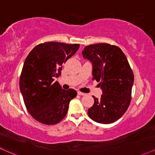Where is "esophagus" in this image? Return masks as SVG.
<instances>
[{"instance_id": "esophagus-1", "label": "esophagus", "mask_w": 155, "mask_h": 155, "mask_svg": "<svg viewBox=\"0 0 155 155\" xmlns=\"http://www.w3.org/2000/svg\"><path fill=\"white\" fill-rule=\"evenodd\" d=\"M78 94L80 95V96H84V95H86V94L83 93V92H81L80 91H78Z\"/></svg>"}]
</instances>
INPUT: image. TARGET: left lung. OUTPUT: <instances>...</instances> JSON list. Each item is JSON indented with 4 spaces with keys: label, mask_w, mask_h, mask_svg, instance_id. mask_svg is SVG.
<instances>
[{
    "label": "left lung",
    "mask_w": 155,
    "mask_h": 155,
    "mask_svg": "<svg viewBox=\"0 0 155 155\" xmlns=\"http://www.w3.org/2000/svg\"><path fill=\"white\" fill-rule=\"evenodd\" d=\"M84 58L93 64V80L103 91L101 99L93 97L94 104L88 110L92 120L110 124L118 120L128 109L132 99L134 74L120 48L109 44L87 46Z\"/></svg>",
    "instance_id": "left-lung-1"
}]
</instances>
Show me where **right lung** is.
Returning a JSON list of instances; mask_svg holds the SVG:
<instances>
[{
	"label": "right lung",
	"instance_id": "right-lung-1",
	"mask_svg": "<svg viewBox=\"0 0 155 155\" xmlns=\"http://www.w3.org/2000/svg\"><path fill=\"white\" fill-rule=\"evenodd\" d=\"M80 45L46 42L35 46L25 58L19 86L27 110L44 124L60 122L67 114L76 90H64L56 77L61 74L64 64L75 54Z\"/></svg>",
	"mask_w": 155,
	"mask_h": 155
}]
</instances>
